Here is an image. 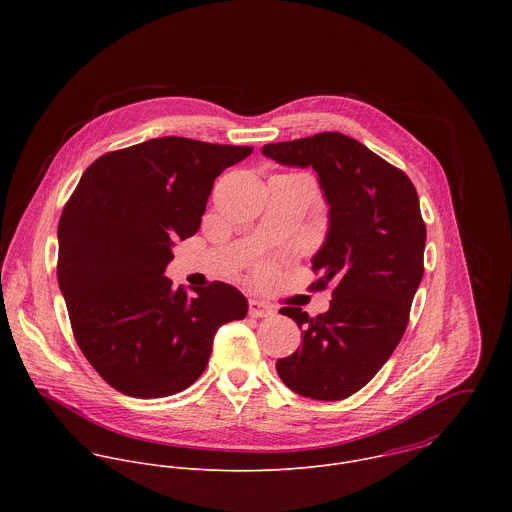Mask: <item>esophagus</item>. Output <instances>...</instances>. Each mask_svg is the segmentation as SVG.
<instances>
[{
	"label": "esophagus",
	"instance_id": "1",
	"mask_svg": "<svg viewBox=\"0 0 512 512\" xmlns=\"http://www.w3.org/2000/svg\"><path fill=\"white\" fill-rule=\"evenodd\" d=\"M248 313H250V317H270V315H274V309L266 301L250 299L248 301Z\"/></svg>",
	"mask_w": 512,
	"mask_h": 512
}]
</instances>
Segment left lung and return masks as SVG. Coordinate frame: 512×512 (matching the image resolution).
Returning <instances> with one entry per match:
<instances>
[{
	"mask_svg": "<svg viewBox=\"0 0 512 512\" xmlns=\"http://www.w3.org/2000/svg\"><path fill=\"white\" fill-rule=\"evenodd\" d=\"M280 165L311 167L329 205L313 284H333L329 311L282 307L301 347L276 363L284 384L313 400H343L382 368L400 343L424 276L426 224L408 175L339 132L262 147Z\"/></svg>",
	"mask_w": 512,
	"mask_h": 512,
	"instance_id": "left-lung-1",
	"label": "left lung"
}]
</instances>
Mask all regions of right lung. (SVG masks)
Returning a JSON list of instances; mask_svg holds the SVG:
<instances>
[{"mask_svg":"<svg viewBox=\"0 0 512 512\" xmlns=\"http://www.w3.org/2000/svg\"><path fill=\"white\" fill-rule=\"evenodd\" d=\"M252 147L155 138L98 157L59 220V288L74 339L118 392L163 398L205 370L224 323L244 319L236 288L173 290V240L193 236L215 179Z\"/></svg>","mask_w":512,"mask_h":512,"instance_id":"obj_1","label":"right lung"}]
</instances>
